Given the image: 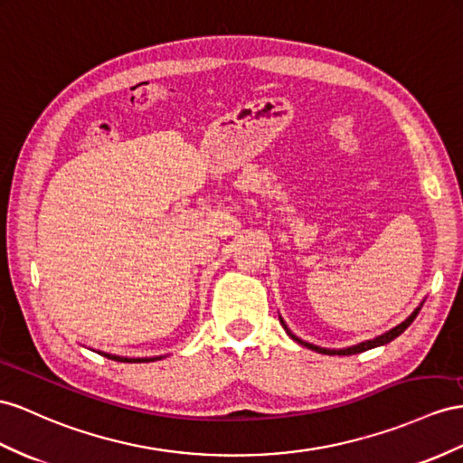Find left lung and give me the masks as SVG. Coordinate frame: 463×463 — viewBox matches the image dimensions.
Wrapping results in <instances>:
<instances>
[{"instance_id": "1", "label": "left lung", "mask_w": 463, "mask_h": 463, "mask_svg": "<svg viewBox=\"0 0 463 463\" xmlns=\"http://www.w3.org/2000/svg\"><path fill=\"white\" fill-rule=\"evenodd\" d=\"M419 311H420V307L417 311H414L405 323H401L399 326H395L393 330H389V333H385V335H382V336H377V338H373V340H367V342H362V345H358V346H352V348H346V350H326V348H318V346H313V345H309V342H303V340H299L298 336H293L289 330H288V326L283 325V321H281V325L286 326V330L289 333V336L295 340V342H299V345H303V346H307V348H311V350H315V352H321V354H328V355H352V354H360V352H365V350H372V348H375V346H382V345H387V342H391L393 338H397L401 333H405V330L411 326V323L414 321V318H417V315H419Z\"/></svg>"}]
</instances>
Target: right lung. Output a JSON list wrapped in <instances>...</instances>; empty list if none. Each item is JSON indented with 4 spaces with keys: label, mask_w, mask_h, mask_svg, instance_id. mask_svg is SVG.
<instances>
[{
    "label": "right lung",
    "mask_w": 463,
    "mask_h": 463,
    "mask_svg": "<svg viewBox=\"0 0 463 463\" xmlns=\"http://www.w3.org/2000/svg\"><path fill=\"white\" fill-rule=\"evenodd\" d=\"M105 358L115 360V362H127V364H138V362H154L156 358H121V355H111V354H103Z\"/></svg>",
    "instance_id": "1"
}]
</instances>
